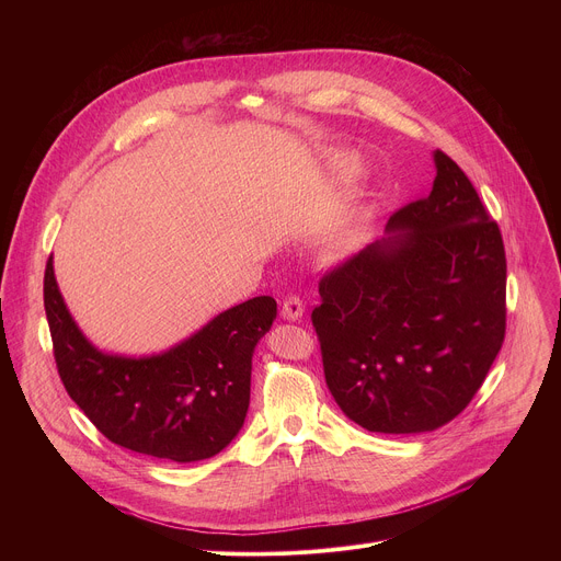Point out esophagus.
<instances>
[{"label": "esophagus", "instance_id": "34e87169", "mask_svg": "<svg viewBox=\"0 0 561 561\" xmlns=\"http://www.w3.org/2000/svg\"><path fill=\"white\" fill-rule=\"evenodd\" d=\"M304 314V304L299 297L290 295L284 304H282V317L288 319V322H297V319H301Z\"/></svg>", "mask_w": 561, "mask_h": 561}]
</instances>
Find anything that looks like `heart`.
<instances>
[{"mask_svg":"<svg viewBox=\"0 0 561 561\" xmlns=\"http://www.w3.org/2000/svg\"><path fill=\"white\" fill-rule=\"evenodd\" d=\"M335 159H337L340 167H346V164H348V157H346V154H337ZM359 234H362L359 228L344 232L335 244H331V253H329V255H331L333 260H344V257L355 249V244L359 242Z\"/></svg>","mask_w":561,"mask_h":561,"instance_id":"obj_1","label":"heart"}]
</instances>
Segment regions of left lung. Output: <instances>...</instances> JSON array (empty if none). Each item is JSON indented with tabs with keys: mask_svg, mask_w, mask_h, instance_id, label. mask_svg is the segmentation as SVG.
<instances>
[{
	"mask_svg": "<svg viewBox=\"0 0 561 561\" xmlns=\"http://www.w3.org/2000/svg\"><path fill=\"white\" fill-rule=\"evenodd\" d=\"M426 199L319 282L312 327L331 394L370 433H428L457 417L506 333L502 232L463 171L433 152Z\"/></svg>",
	"mask_w": 561,
	"mask_h": 561,
	"instance_id": "1",
	"label": "left lung"
}]
</instances>
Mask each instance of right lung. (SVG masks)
I'll return each instance as SVG.
<instances>
[{
	"mask_svg": "<svg viewBox=\"0 0 561 561\" xmlns=\"http://www.w3.org/2000/svg\"><path fill=\"white\" fill-rule=\"evenodd\" d=\"M44 308L72 402L113 444L175 463L208 459L242 431L253 353L277 317L273 297H253L162 353H106L72 319L53 257L44 275Z\"/></svg>",
	"mask_w": 561,
	"mask_h": 561,
	"instance_id": "add662e5",
	"label": "right lung"
}]
</instances>
